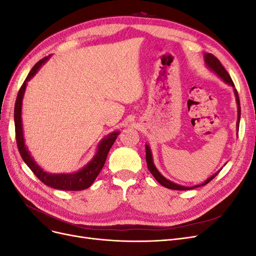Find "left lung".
<instances>
[{
    "label": "left lung",
    "mask_w": 256,
    "mask_h": 256,
    "mask_svg": "<svg viewBox=\"0 0 256 256\" xmlns=\"http://www.w3.org/2000/svg\"><path fill=\"white\" fill-rule=\"evenodd\" d=\"M205 62H206V65L212 69V72H214L216 74H218L220 78L224 81L226 82L228 84L232 85V86L234 88V92H235V96H236V102H237V106H238V120H237V130L239 129V120H240V102H239V97H238V92H237V90L235 88V84L233 82V80H232L230 76L228 74V72L226 70V68H224L222 66V64L220 63V60L216 58L214 56H212V53H206L205 54ZM145 150H146V164H147V168H148L150 172L152 173V175L156 178V180L164 186V187L168 188V189H172V190H190V189H193V188H196V187H200V186H205L206 184H208L210 180H212L214 178L216 177V175L218 173H216L214 175H212V177H209L208 180L206 182H204L202 184H198V186H194V187H184V186H180V184H174L172 182L168 180L166 178H164V176H162L158 170L156 168V166H154V162H152V152H150V148L148 145L145 146Z\"/></svg>",
    "instance_id": "1"
}]
</instances>
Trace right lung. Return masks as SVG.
Masks as SVG:
<instances>
[{
  "mask_svg": "<svg viewBox=\"0 0 256 256\" xmlns=\"http://www.w3.org/2000/svg\"><path fill=\"white\" fill-rule=\"evenodd\" d=\"M49 56H46L38 60L30 69V74H28L26 81L23 82L21 88L18 92L16 104H14V130H16V141L19 152L23 161L26 162V166L32 170V172L37 176L38 180L44 182L46 186H49L51 188L58 189V190H66V191H80L88 188L92 184L95 182L96 177L102 171V168L104 166V162L108 156V152H110L113 143L115 142L116 138L118 136V132H113L108 136L106 138L99 143L98 150L95 154V157L90 162L88 166H85L81 171L74 173V174H49L42 171V168L38 166L33 158L30 157V152H28L24 145V138H23V131H22V122H21V108H22V98L24 95L26 82L35 76L44 62L49 60Z\"/></svg>",
  "mask_w": 256,
  "mask_h": 256,
  "instance_id": "add662e5",
  "label": "right lung"
}]
</instances>
